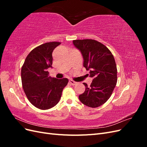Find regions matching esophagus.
I'll use <instances>...</instances> for the list:
<instances>
[{
  "mask_svg": "<svg viewBox=\"0 0 147 147\" xmlns=\"http://www.w3.org/2000/svg\"><path fill=\"white\" fill-rule=\"evenodd\" d=\"M69 83H70V84H72V85H73V86L75 85V84H77V82L72 80H69Z\"/></svg>",
  "mask_w": 147,
  "mask_h": 147,
  "instance_id": "esophagus-1",
  "label": "esophagus"
}]
</instances>
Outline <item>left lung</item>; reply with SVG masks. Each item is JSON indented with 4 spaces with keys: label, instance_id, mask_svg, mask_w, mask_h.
<instances>
[{
    "label": "left lung",
    "instance_id": "8db88e82",
    "mask_svg": "<svg viewBox=\"0 0 147 147\" xmlns=\"http://www.w3.org/2000/svg\"><path fill=\"white\" fill-rule=\"evenodd\" d=\"M73 44L80 51L83 66L93 78L90 87L83 83L86 90L78 96L79 99L90 107H98L108 100L117 84V69L114 57L107 48L95 40H75Z\"/></svg>",
    "mask_w": 147,
    "mask_h": 147
}]
</instances>
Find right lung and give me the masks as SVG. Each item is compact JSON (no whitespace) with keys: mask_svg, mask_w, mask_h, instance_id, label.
Segmentation results:
<instances>
[{"mask_svg":"<svg viewBox=\"0 0 147 147\" xmlns=\"http://www.w3.org/2000/svg\"><path fill=\"white\" fill-rule=\"evenodd\" d=\"M60 42L45 43L31 51L21 68L22 85L29 102L41 110H47L58 103L68 79L49 76L52 67V53Z\"/></svg>","mask_w":147,"mask_h":147,"instance_id":"right-lung-1","label":"right lung"}]
</instances>
